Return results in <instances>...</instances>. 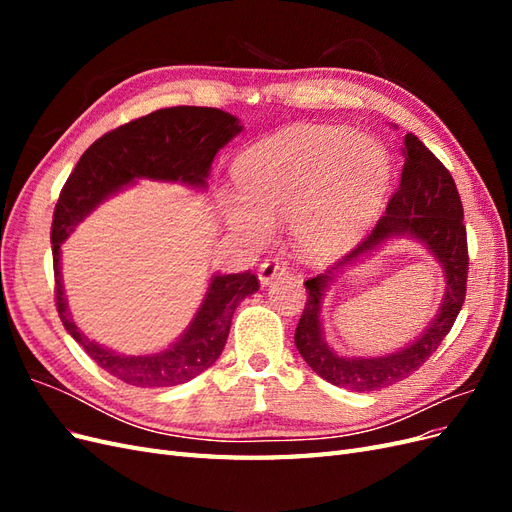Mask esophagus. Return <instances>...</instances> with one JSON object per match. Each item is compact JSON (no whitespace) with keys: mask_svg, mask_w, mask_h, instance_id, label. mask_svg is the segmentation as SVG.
Masks as SVG:
<instances>
[{"mask_svg":"<svg viewBox=\"0 0 512 512\" xmlns=\"http://www.w3.org/2000/svg\"><path fill=\"white\" fill-rule=\"evenodd\" d=\"M284 273H286L284 262L280 258H271V260L262 262V265L258 267V280H260L262 286H267L275 280V277H280Z\"/></svg>","mask_w":512,"mask_h":512,"instance_id":"obj_1","label":"esophagus"}]
</instances>
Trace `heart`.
Masks as SVG:
<instances>
[{"mask_svg": "<svg viewBox=\"0 0 512 512\" xmlns=\"http://www.w3.org/2000/svg\"><path fill=\"white\" fill-rule=\"evenodd\" d=\"M389 153L367 134L297 123L247 149L235 162L241 196H226V224L254 243L290 220L305 260L344 254L376 218L389 181Z\"/></svg>", "mask_w": 512, "mask_h": 512, "instance_id": "1", "label": "heart"}]
</instances>
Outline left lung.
<instances>
[{"label": "left lung", "instance_id": "1", "mask_svg": "<svg viewBox=\"0 0 512 512\" xmlns=\"http://www.w3.org/2000/svg\"><path fill=\"white\" fill-rule=\"evenodd\" d=\"M404 145L406 162L401 170L399 188L391 196L386 213L374 230L333 267L305 282L307 303L297 333H294V344L305 363L320 378L339 389L369 393L386 389V386L414 374L438 350L466 301L470 260L457 185L446 166L414 134L404 136ZM395 236H410L423 242L441 262L447 280L441 312L414 343L397 353L372 357L371 360L333 353L323 342L321 333L319 314L323 292L339 270Z\"/></svg>", "mask_w": 512, "mask_h": 512}]
</instances>
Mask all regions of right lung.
Listing matches in <instances>:
<instances>
[{
  "instance_id": "1",
  "label": "right lung",
  "mask_w": 512,
  "mask_h": 512,
  "mask_svg": "<svg viewBox=\"0 0 512 512\" xmlns=\"http://www.w3.org/2000/svg\"><path fill=\"white\" fill-rule=\"evenodd\" d=\"M243 126L220 108L173 106L138 117L106 132L76 162L53 213L51 243L55 269V303L66 331L108 374L132 386H177L203 374L220 359L237 305L260 288L250 271L213 275L203 303L177 342L156 354L130 356L104 348L76 327L61 282V243L106 198L136 179L179 181L207 188L218 153Z\"/></svg>"
}]
</instances>
